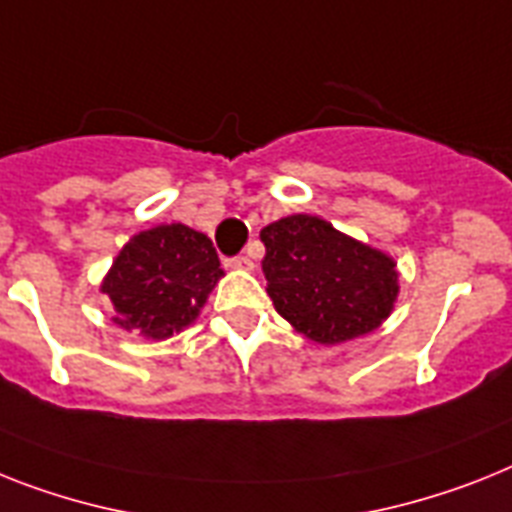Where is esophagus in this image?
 Instances as JSON below:
<instances>
[{
	"instance_id": "esophagus-1",
	"label": "esophagus",
	"mask_w": 512,
	"mask_h": 512,
	"mask_svg": "<svg viewBox=\"0 0 512 512\" xmlns=\"http://www.w3.org/2000/svg\"><path fill=\"white\" fill-rule=\"evenodd\" d=\"M230 266H232V269H243V272H251L253 259H251V256H246V253H240V256H232Z\"/></svg>"
}]
</instances>
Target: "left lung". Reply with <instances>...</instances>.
<instances>
[{
  "mask_svg": "<svg viewBox=\"0 0 512 512\" xmlns=\"http://www.w3.org/2000/svg\"><path fill=\"white\" fill-rule=\"evenodd\" d=\"M266 293L308 340L322 345L366 335L398 298L395 261L337 232L319 217L293 214L261 230Z\"/></svg>",
  "mask_w": 512,
  "mask_h": 512,
  "instance_id": "left-lung-1",
  "label": "left lung"
}]
</instances>
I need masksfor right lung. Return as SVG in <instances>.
I'll list each match as a JSON object with an SVG mask.
<instances>
[{"label":"right lung","instance_id":"obj_1","mask_svg":"<svg viewBox=\"0 0 512 512\" xmlns=\"http://www.w3.org/2000/svg\"><path fill=\"white\" fill-rule=\"evenodd\" d=\"M219 277L217 251L204 232L159 225L122 248L101 293L117 311L114 324L162 340L196 319Z\"/></svg>","mask_w":512,"mask_h":512}]
</instances>
